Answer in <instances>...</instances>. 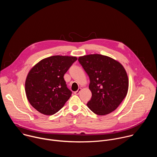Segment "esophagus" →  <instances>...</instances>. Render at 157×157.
Masks as SVG:
<instances>
[{
  "label": "esophagus",
  "instance_id": "1",
  "mask_svg": "<svg viewBox=\"0 0 157 157\" xmlns=\"http://www.w3.org/2000/svg\"><path fill=\"white\" fill-rule=\"evenodd\" d=\"M81 90H82V89H81V88H79L76 91H75V94H79L80 93V92L81 91Z\"/></svg>",
  "mask_w": 157,
  "mask_h": 157
}]
</instances>
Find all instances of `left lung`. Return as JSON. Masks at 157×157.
<instances>
[{
	"label": "left lung",
	"instance_id": "1",
	"mask_svg": "<svg viewBox=\"0 0 157 157\" xmlns=\"http://www.w3.org/2000/svg\"><path fill=\"white\" fill-rule=\"evenodd\" d=\"M78 61L90 79L92 97L87 107L99 116L115 110L128 92V79L124 67L117 60L100 54L79 56Z\"/></svg>",
	"mask_w": 157,
	"mask_h": 157
}]
</instances>
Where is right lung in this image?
I'll return each instance as SVG.
<instances>
[{"label": "right lung", "instance_id": "add662e5", "mask_svg": "<svg viewBox=\"0 0 157 157\" xmlns=\"http://www.w3.org/2000/svg\"><path fill=\"white\" fill-rule=\"evenodd\" d=\"M76 56H52L33 66L29 72L25 84L27 98L41 114L53 115L58 112L71 96L66 87L64 75Z\"/></svg>", "mask_w": 157, "mask_h": 157}]
</instances>
